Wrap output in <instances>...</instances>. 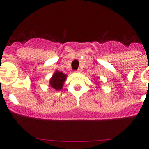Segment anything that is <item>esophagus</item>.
Masks as SVG:
<instances>
[{
    "label": "esophagus",
    "mask_w": 149,
    "mask_h": 149,
    "mask_svg": "<svg viewBox=\"0 0 149 149\" xmlns=\"http://www.w3.org/2000/svg\"><path fill=\"white\" fill-rule=\"evenodd\" d=\"M81 71V69H80V68H78V69H77V70H76L75 71V72H77V73H78V72H80Z\"/></svg>",
    "instance_id": "obj_1"
}]
</instances>
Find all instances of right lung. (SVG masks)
<instances>
[{
    "label": "right lung",
    "mask_w": 149,
    "mask_h": 149,
    "mask_svg": "<svg viewBox=\"0 0 149 149\" xmlns=\"http://www.w3.org/2000/svg\"><path fill=\"white\" fill-rule=\"evenodd\" d=\"M65 78H66V74L59 71H56L54 74L53 77L51 78L50 85L51 87H53L56 90H60L63 88V85L64 84V81H65Z\"/></svg>",
    "instance_id": "add662e5"
}]
</instances>
